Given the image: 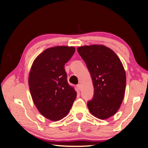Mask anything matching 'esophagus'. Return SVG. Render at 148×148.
<instances>
[{"instance_id":"obj_1","label":"esophagus","mask_w":148,"mask_h":148,"mask_svg":"<svg viewBox=\"0 0 148 148\" xmlns=\"http://www.w3.org/2000/svg\"><path fill=\"white\" fill-rule=\"evenodd\" d=\"M77 89H78V90H79V91L81 90V89H82V86H81V84H78V85L77 86Z\"/></svg>"}]
</instances>
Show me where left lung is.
Masks as SVG:
<instances>
[{"label":"left lung","instance_id":"1","mask_svg":"<svg viewBox=\"0 0 148 148\" xmlns=\"http://www.w3.org/2000/svg\"><path fill=\"white\" fill-rule=\"evenodd\" d=\"M90 71L94 87L93 97L87 104L97 118L107 119L115 115L123 100L126 76L123 65L113 50L103 45L77 48Z\"/></svg>","mask_w":148,"mask_h":148}]
</instances>
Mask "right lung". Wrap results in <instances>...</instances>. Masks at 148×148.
<instances>
[{
  "instance_id": "1",
  "label": "right lung",
  "mask_w": 148,
  "mask_h": 148,
  "mask_svg": "<svg viewBox=\"0 0 148 148\" xmlns=\"http://www.w3.org/2000/svg\"><path fill=\"white\" fill-rule=\"evenodd\" d=\"M75 51L74 47L55 46L40 53L33 62L29 87L33 102L44 117L52 121L69 113L77 92L69 85L64 69Z\"/></svg>"
}]
</instances>
